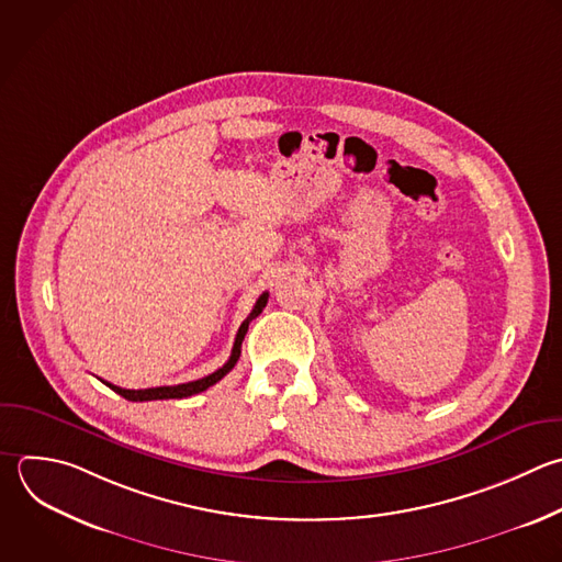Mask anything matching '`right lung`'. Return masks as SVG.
I'll list each match as a JSON object with an SVG mask.
<instances>
[{
  "instance_id": "obj_1",
  "label": "right lung",
  "mask_w": 562,
  "mask_h": 562,
  "mask_svg": "<svg viewBox=\"0 0 562 562\" xmlns=\"http://www.w3.org/2000/svg\"><path fill=\"white\" fill-rule=\"evenodd\" d=\"M266 303H268V292H263L259 299H257V303H255V307H252V312H250V316L241 323V327H239V331H237V336H235V345H233V351H231V358H228V362L224 364V367H220L217 371H213L211 375H204V378H200V380H193V382H187V384H176V386H156V389H121V386H116V384H112V382H105L112 391H116L119 395H123L125 400H132V402H149V400H180V397H189V395H195V393H202V391H206L209 386H213L215 382H220L235 364H237V360H239V356H241V342H244V336H246V331H248V325H250V321L255 318V316H259L261 314V310L266 307Z\"/></svg>"
}]
</instances>
